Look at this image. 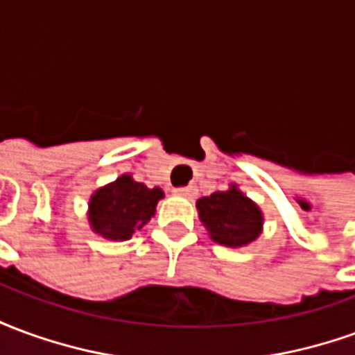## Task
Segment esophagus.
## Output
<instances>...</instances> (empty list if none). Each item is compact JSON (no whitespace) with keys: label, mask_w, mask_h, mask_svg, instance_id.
<instances>
[{"label":"esophagus","mask_w":355,"mask_h":355,"mask_svg":"<svg viewBox=\"0 0 355 355\" xmlns=\"http://www.w3.org/2000/svg\"><path fill=\"white\" fill-rule=\"evenodd\" d=\"M175 193L180 196V198H186V200H193V198H196V193H198V190H196L193 186H186V188H177Z\"/></svg>","instance_id":"esophagus-1"}]
</instances>
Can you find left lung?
<instances>
[{"mask_svg": "<svg viewBox=\"0 0 355 355\" xmlns=\"http://www.w3.org/2000/svg\"><path fill=\"white\" fill-rule=\"evenodd\" d=\"M198 216L205 226L209 238L230 249L247 247L257 241L264 228V215L251 198L241 192L238 184H230L224 192L196 201Z\"/></svg>", "mask_w": 355, "mask_h": 355, "instance_id": "1", "label": "left lung"}]
</instances>
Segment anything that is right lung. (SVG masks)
Returning a JSON list of instances; mask_svg holds the SVG:
<instances>
[{
    "label": "right lung",
    "mask_w": 355,
    "mask_h": 355,
    "mask_svg": "<svg viewBox=\"0 0 355 355\" xmlns=\"http://www.w3.org/2000/svg\"><path fill=\"white\" fill-rule=\"evenodd\" d=\"M163 196L165 193L159 186L148 188L125 173L91 193L89 226L96 236L108 241H127L135 232L142 230L150 223Z\"/></svg>",
    "instance_id": "obj_1"
}]
</instances>
